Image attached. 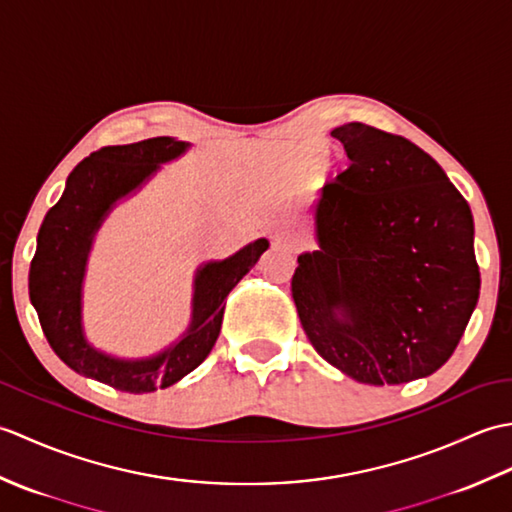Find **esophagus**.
I'll list each match as a JSON object with an SVG mask.
<instances>
[{"mask_svg": "<svg viewBox=\"0 0 512 512\" xmlns=\"http://www.w3.org/2000/svg\"><path fill=\"white\" fill-rule=\"evenodd\" d=\"M270 239H273L275 248H281V250H295L297 248V239L292 237L290 233H275Z\"/></svg>", "mask_w": 512, "mask_h": 512, "instance_id": "1", "label": "esophagus"}]
</instances>
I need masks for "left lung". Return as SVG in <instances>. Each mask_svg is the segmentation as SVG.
<instances>
[{
	"label": "left lung",
	"mask_w": 512,
	"mask_h": 512,
	"mask_svg": "<svg viewBox=\"0 0 512 512\" xmlns=\"http://www.w3.org/2000/svg\"><path fill=\"white\" fill-rule=\"evenodd\" d=\"M352 165L314 202L317 250L292 299L325 361L365 385H402L449 361L480 297L469 202L407 138L332 129Z\"/></svg>",
	"instance_id": "1"
}]
</instances>
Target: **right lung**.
Returning a JSON list of instances; mask_svg holds the SVG:
<instances>
[{"instance_id":"1","label":"right lung","mask_w":512,"mask_h":512,"mask_svg":"<svg viewBox=\"0 0 512 512\" xmlns=\"http://www.w3.org/2000/svg\"><path fill=\"white\" fill-rule=\"evenodd\" d=\"M191 143L160 136L94 151L68 176L61 200L43 217L28 290L41 330L76 374L129 394L176 385L198 367L220 336L224 299L268 250V239L239 248L220 262H204L193 277L191 321L178 341L145 358H118L94 347L83 328V281L94 237L114 206L140 191Z\"/></svg>"}]
</instances>
